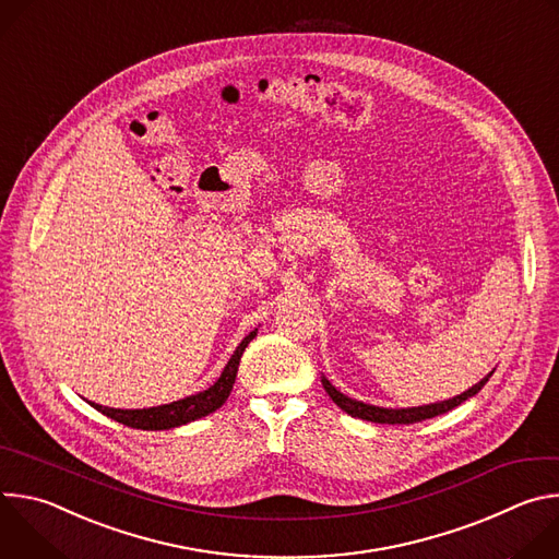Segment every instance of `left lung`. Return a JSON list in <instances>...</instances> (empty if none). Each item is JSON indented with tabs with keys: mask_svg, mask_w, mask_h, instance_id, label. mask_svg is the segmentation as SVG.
Listing matches in <instances>:
<instances>
[{
	"mask_svg": "<svg viewBox=\"0 0 559 559\" xmlns=\"http://www.w3.org/2000/svg\"><path fill=\"white\" fill-rule=\"evenodd\" d=\"M491 373L480 380L477 384H473L468 391L451 397V401H444V403H436V405H425V407H412V409H382V407H373V405H365V403H358V401H352V397L343 395L328 378H323V386L325 391L330 393L332 401L345 412L349 414L352 418H360V420H369V423H378V425H412V423H423L427 418H436V416H442L447 412H451L453 407L462 405L464 401H468L471 395H475L477 391H480L487 382H489Z\"/></svg>",
	"mask_w": 559,
	"mask_h": 559,
	"instance_id": "8db88e82",
	"label": "left lung"
}]
</instances>
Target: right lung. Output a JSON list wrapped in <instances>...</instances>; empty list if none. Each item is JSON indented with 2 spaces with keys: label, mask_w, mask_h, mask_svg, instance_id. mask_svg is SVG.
<instances>
[{
  "label": "right lung",
  "mask_w": 559,
  "mask_h": 559,
  "mask_svg": "<svg viewBox=\"0 0 559 559\" xmlns=\"http://www.w3.org/2000/svg\"><path fill=\"white\" fill-rule=\"evenodd\" d=\"M259 330L250 332L241 345L236 347V352L231 354V358L227 360L221 378L205 391L194 393L183 397V401L170 403V405H162V407H152V409H110V407H102L91 403L97 412H102L104 416L132 427V429H143V431H162V429H175L181 425H188L192 420H199L203 416H210L212 412H216L231 391V384L236 380V371H238V362H241V356L246 352V347L250 345V341L257 336Z\"/></svg>",
  "instance_id": "obj_1"
}]
</instances>
